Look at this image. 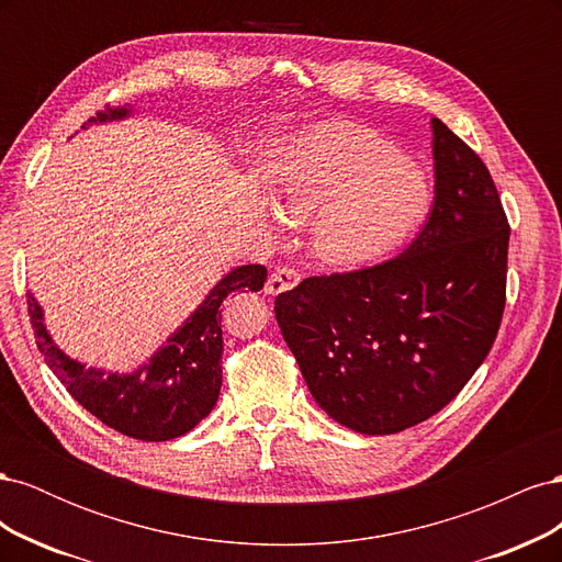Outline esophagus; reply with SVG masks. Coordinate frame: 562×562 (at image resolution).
I'll use <instances>...</instances> for the list:
<instances>
[{"label":"esophagus","instance_id":"obj_1","mask_svg":"<svg viewBox=\"0 0 562 562\" xmlns=\"http://www.w3.org/2000/svg\"><path fill=\"white\" fill-rule=\"evenodd\" d=\"M297 283H300V271L293 267H281L269 277L265 291L269 295H279L283 291H291V288H295Z\"/></svg>","mask_w":562,"mask_h":562}]
</instances>
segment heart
<instances>
[{"label": "heart", "instance_id": "obj_1", "mask_svg": "<svg viewBox=\"0 0 562 562\" xmlns=\"http://www.w3.org/2000/svg\"><path fill=\"white\" fill-rule=\"evenodd\" d=\"M419 168L382 135L359 124H323L291 147L277 178V206L291 223H312L316 258L361 267L394 250L427 211Z\"/></svg>", "mask_w": 562, "mask_h": 562}]
</instances>
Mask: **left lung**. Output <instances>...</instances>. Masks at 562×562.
I'll return each instance as SVG.
<instances>
[{
	"label": "left lung",
	"mask_w": 562,
	"mask_h": 562,
	"mask_svg": "<svg viewBox=\"0 0 562 562\" xmlns=\"http://www.w3.org/2000/svg\"><path fill=\"white\" fill-rule=\"evenodd\" d=\"M436 196L401 255L310 277L274 312L314 401L368 436L436 415L481 368L506 302L508 220L483 159L431 119Z\"/></svg>",
	"instance_id": "left-lung-1"
}]
</instances>
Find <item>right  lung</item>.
Here are the masks:
<instances>
[{
	"label": "right lung",
	"instance_id": "1",
	"mask_svg": "<svg viewBox=\"0 0 562 562\" xmlns=\"http://www.w3.org/2000/svg\"><path fill=\"white\" fill-rule=\"evenodd\" d=\"M131 110L105 108L89 119L112 122L124 119ZM267 269L262 265H244L213 285L199 310L168 337V342L131 375H116L100 368H87L65 356L44 326L40 302L27 295V314L35 328V339L46 366L70 391V396L87 407L110 429L138 440H171L206 417L223 386V328L220 304L234 291H262Z\"/></svg>",
	"mask_w": 562,
	"mask_h": 562
}]
</instances>
